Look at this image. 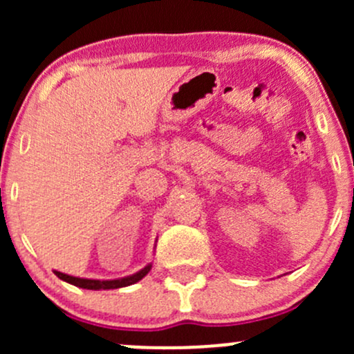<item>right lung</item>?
Here are the masks:
<instances>
[{"label":"right lung","instance_id":"1","mask_svg":"<svg viewBox=\"0 0 354 354\" xmlns=\"http://www.w3.org/2000/svg\"><path fill=\"white\" fill-rule=\"evenodd\" d=\"M149 270H151V265L145 266L143 270L138 271V273L131 274V276H126V278H121V279H108V281H100V279L76 278V276L59 273V271H55V274L58 276L59 279H63V281L75 284V286H78V288H84V290H116V288H124V286H129V284L138 283L140 279H143L145 276L149 273Z\"/></svg>","mask_w":354,"mask_h":354}]
</instances>
